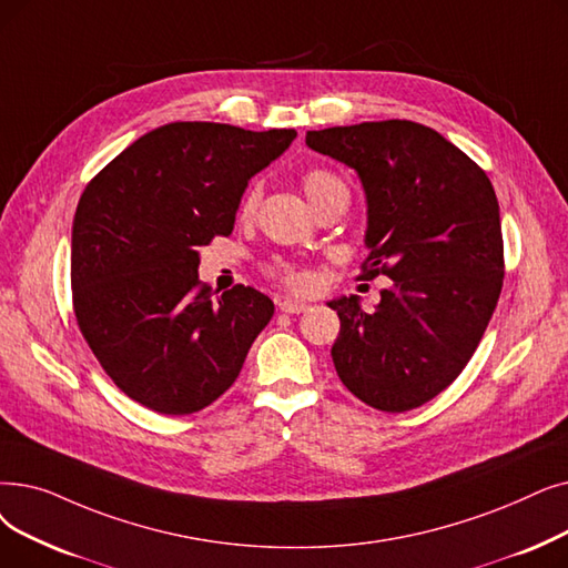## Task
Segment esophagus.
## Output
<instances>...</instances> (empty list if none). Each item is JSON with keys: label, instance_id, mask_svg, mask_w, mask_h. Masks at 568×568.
I'll use <instances>...</instances> for the list:
<instances>
[{"label": "esophagus", "instance_id": "obj_1", "mask_svg": "<svg viewBox=\"0 0 568 568\" xmlns=\"http://www.w3.org/2000/svg\"><path fill=\"white\" fill-rule=\"evenodd\" d=\"M278 308H281L283 313H304V311H308V304L283 297V300H278Z\"/></svg>", "mask_w": 568, "mask_h": 568}]
</instances>
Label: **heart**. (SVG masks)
Masks as SVG:
<instances>
[{
  "instance_id": "heart-1",
  "label": "heart",
  "mask_w": 568,
  "mask_h": 568,
  "mask_svg": "<svg viewBox=\"0 0 568 568\" xmlns=\"http://www.w3.org/2000/svg\"><path fill=\"white\" fill-rule=\"evenodd\" d=\"M336 185H343V183L334 174H329V171H325V169H311V171H306V174L302 176V190H304V194L308 196V202L313 206L320 200H323V196L332 187H336ZM257 202H260V187H251L248 192H245V196H243L239 215L241 217H251L255 213V209H257ZM268 274L274 276V278H278L281 283H285L292 290H304L311 283V276H308L306 268L292 264V262H285V260H278V262L271 264L268 266Z\"/></svg>"
}]
</instances>
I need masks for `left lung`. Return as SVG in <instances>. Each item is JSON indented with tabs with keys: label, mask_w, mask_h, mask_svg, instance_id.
<instances>
[{
	"label": "left lung",
	"mask_w": 568,
	"mask_h": 568,
	"mask_svg": "<svg viewBox=\"0 0 568 568\" xmlns=\"http://www.w3.org/2000/svg\"><path fill=\"white\" fill-rule=\"evenodd\" d=\"M306 145L357 171L368 257L385 274L374 313L357 294L332 300V359L357 399L404 413L434 399L471 359L504 285V239L485 171L436 130L410 120L306 134Z\"/></svg>",
	"instance_id": "1"
}]
</instances>
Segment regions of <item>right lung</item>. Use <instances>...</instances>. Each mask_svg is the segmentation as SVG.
Returning <instances> with one entry per match:
<instances>
[{"label":"right lung","mask_w":568,"mask_h":568,"mask_svg":"<svg viewBox=\"0 0 568 568\" xmlns=\"http://www.w3.org/2000/svg\"><path fill=\"white\" fill-rule=\"evenodd\" d=\"M297 136L169 122L139 136L81 194L71 290L94 357L130 399L190 415L236 381L274 315L266 294L200 283V245L227 236L248 181Z\"/></svg>","instance_id":"right-lung-1"}]
</instances>
